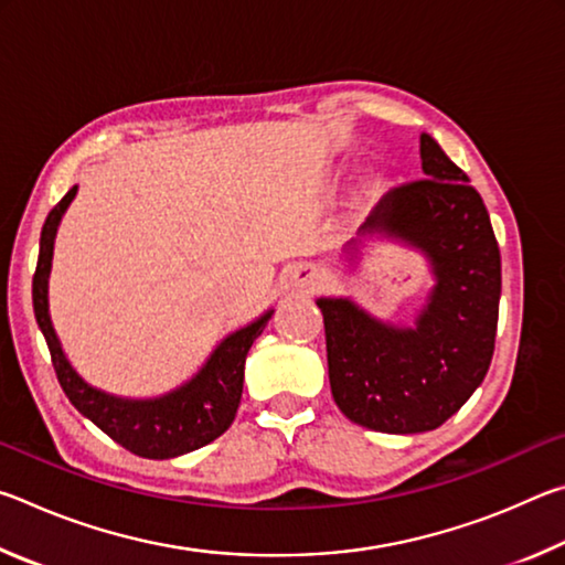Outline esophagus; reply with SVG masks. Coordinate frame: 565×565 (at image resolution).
Instances as JSON below:
<instances>
[{
	"instance_id": "obj_1",
	"label": "esophagus",
	"mask_w": 565,
	"mask_h": 565,
	"mask_svg": "<svg viewBox=\"0 0 565 565\" xmlns=\"http://www.w3.org/2000/svg\"><path fill=\"white\" fill-rule=\"evenodd\" d=\"M289 284H291V289H294L296 294L309 296V294L321 289V274H319L317 266L301 264V266H296V269L291 271Z\"/></svg>"
}]
</instances>
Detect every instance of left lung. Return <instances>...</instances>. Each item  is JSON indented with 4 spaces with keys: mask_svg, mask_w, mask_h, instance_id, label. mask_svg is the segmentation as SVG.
Instances as JSON below:
<instances>
[{
    "mask_svg": "<svg viewBox=\"0 0 565 565\" xmlns=\"http://www.w3.org/2000/svg\"><path fill=\"white\" fill-rule=\"evenodd\" d=\"M426 179L391 189L343 248L363 238L426 256L434 286L414 327L369 313L349 296H321L331 394L341 414L381 434L434 431L481 386L491 366L501 299V254L483 199L434 137L420 134Z\"/></svg>",
    "mask_w": 565,
    "mask_h": 565,
    "instance_id": "left-lung-1",
    "label": "left lung"
}]
</instances>
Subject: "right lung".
Wrapping results in <instances>:
<instances>
[{
  "mask_svg": "<svg viewBox=\"0 0 565 565\" xmlns=\"http://www.w3.org/2000/svg\"><path fill=\"white\" fill-rule=\"evenodd\" d=\"M74 196L76 186L66 191L62 202L46 216L40 238V262H36L32 281L34 317L44 333L46 347H50L56 379H60L66 398L72 401V406L84 418H89L94 426H99L119 446L141 458L164 461V458L184 456L212 444L214 438L222 436L232 426L244 391L246 353L256 337H262L274 309L264 311L256 321L246 323L244 329H236L226 339L218 341V347L204 361V366L184 384L169 391V394L154 398H127L92 386L89 381L76 374V369L66 359L50 317L54 238Z\"/></svg>",
  "mask_w": 565,
  "mask_h": 565,
  "instance_id": "right-lung-1",
  "label": "right lung"
}]
</instances>
